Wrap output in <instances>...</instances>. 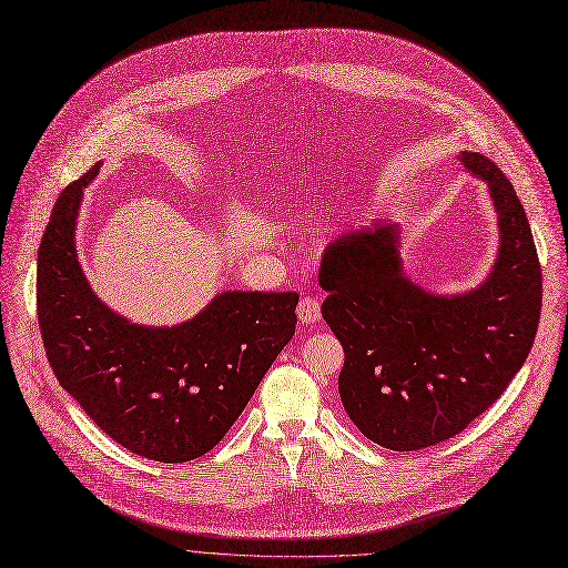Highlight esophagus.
Returning a JSON list of instances; mask_svg holds the SVG:
<instances>
[{"label": "esophagus", "instance_id": "esophagus-1", "mask_svg": "<svg viewBox=\"0 0 568 568\" xmlns=\"http://www.w3.org/2000/svg\"><path fill=\"white\" fill-rule=\"evenodd\" d=\"M296 315H300V322H304V324L320 322V317H322L320 302L315 300V296H304L300 306H296Z\"/></svg>", "mask_w": 568, "mask_h": 568}]
</instances>
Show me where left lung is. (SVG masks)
I'll return each mask as SVG.
<instances>
[{
	"label": "left lung",
	"mask_w": 568,
	"mask_h": 568,
	"mask_svg": "<svg viewBox=\"0 0 568 568\" xmlns=\"http://www.w3.org/2000/svg\"><path fill=\"white\" fill-rule=\"evenodd\" d=\"M458 161L490 189L499 255L476 290L437 296L414 285L392 223L336 239L322 255V317L345 349L343 407L371 442L416 452L465 430L523 368L541 317V264L525 209L486 156Z\"/></svg>",
	"instance_id": "left-lung-1"
}]
</instances>
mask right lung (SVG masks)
I'll list each match as a JSON object with an SVG mask.
<instances>
[{
  "label": "right lung",
  "instance_id": "right-lung-1",
  "mask_svg": "<svg viewBox=\"0 0 568 568\" xmlns=\"http://www.w3.org/2000/svg\"><path fill=\"white\" fill-rule=\"evenodd\" d=\"M57 197L39 248L37 313L59 384L135 456L186 463L212 452L294 336L296 292H223L193 320L140 326L101 304L75 255L82 189Z\"/></svg>",
  "mask_w": 568,
  "mask_h": 568
}]
</instances>
